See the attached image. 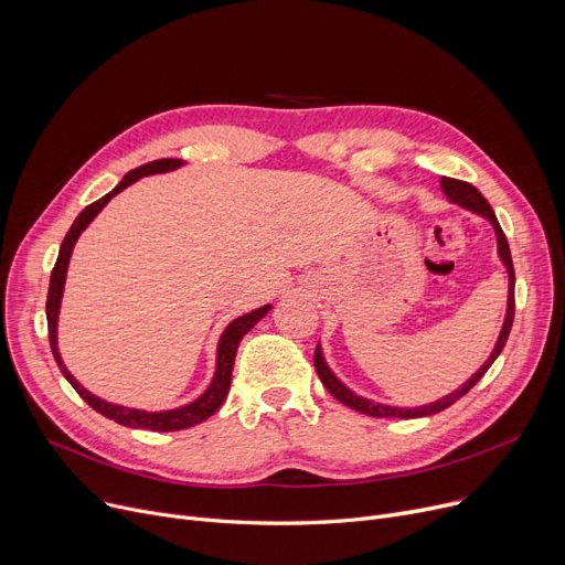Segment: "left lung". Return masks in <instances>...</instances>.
I'll list each match as a JSON object with an SVG mask.
<instances>
[{
  "label": "left lung",
  "instance_id": "8db88e82",
  "mask_svg": "<svg viewBox=\"0 0 565 565\" xmlns=\"http://www.w3.org/2000/svg\"><path fill=\"white\" fill-rule=\"evenodd\" d=\"M441 192L447 194V199H449L451 203H458V205L467 207V211L486 217V220L492 224V228H494V233H497V252H499V258H501L503 265H507V273H509V305H507V318H503V328H501V332H499V339H497V343H494V350L490 352L488 362H486L477 373H473V375L462 384V387H458L456 392L447 394V396L435 401V403L422 405V407H394V405H382V403L369 401V398H364V396H358L352 390H348L345 384L332 373V369L328 366V362H324V358H322V348H320V343H318L316 354H313V364H316V371H318L320 382L324 384V387H328V392H330L337 401H341L343 405H348V407H352V409H358V412H362V414H369V417H377V419H382V417L417 419V417H430V414H437V412H441V409H447V407L454 405L458 398H462V396L473 387V384H477V382L486 375V371H488V369L494 364V360L499 358V352L503 350V345H507L509 334H511V328H513V316H515V273H513V258H511V249H509L507 235H503V231H501V226H499V222H497V217H494V211H492L490 203L483 199V194H481L477 188L465 183V181H456V178H441Z\"/></svg>",
  "mask_w": 565,
  "mask_h": 565
}]
</instances>
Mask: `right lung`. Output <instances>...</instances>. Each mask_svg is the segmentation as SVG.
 Returning <instances> with one entry per match:
<instances>
[{
  "label": "right lung",
  "instance_id": "1",
  "mask_svg": "<svg viewBox=\"0 0 565 565\" xmlns=\"http://www.w3.org/2000/svg\"><path fill=\"white\" fill-rule=\"evenodd\" d=\"M183 160H175V158H162V160H153L148 164H141L132 171H128L124 175V181L118 183L109 194H105L103 199L94 201L92 205H86L84 211L77 215V220L73 222V226L68 228L62 249H58L56 263H54V270L50 277V290H47V305H45V313H47V334H50V348L54 360L62 369L64 377L73 384V390L92 405L96 412H100L103 417L128 426V428H143V430H156V433H169V430H183V428H192L201 422H205L207 417H213V414L220 409V405L224 403L228 387H231V373H233V362H235V352L237 345H241L243 337L254 328V324L270 311L273 307L265 305L260 309H254L252 313H245L241 318H235L233 322H228V328L224 330L220 343H217V369H215V377L211 382V387H207L196 401L183 405V407H175V409H164V412H146V409H135V407H124V405H114L107 403L98 396H94L92 392H86L82 384L68 373V369L62 362V354H58V345H56V320H58V307H62V295H64V284H66V273H68V263H71V254L73 247L77 243L79 233L94 222V217L103 211L107 205V201L111 196H116L118 192H124L128 185H132L135 181H139L141 175H151V173H164V171H173L178 167H183Z\"/></svg>",
  "mask_w": 565,
  "mask_h": 565
}]
</instances>
